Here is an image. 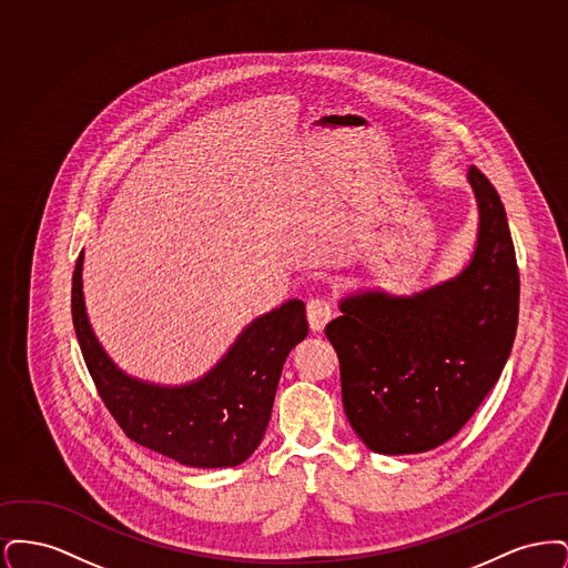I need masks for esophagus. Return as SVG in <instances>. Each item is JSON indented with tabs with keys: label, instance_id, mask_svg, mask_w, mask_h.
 Instances as JSON below:
<instances>
[{
	"label": "esophagus",
	"instance_id": "34e87169",
	"mask_svg": "<svg viewBox=\"0 0 568 568\" xmlns=\"http://www.w3.org/2000/svg\"><path fill=\"white\" fill-rule=\"evenodd\" d=\"M306 315H308V324L315 329V332H322L325 324L332 320L334 315V308L329 304V300L325 297H311L306 302Z\"/></svg>",
	"mask_w": 568,
	"mask_h": 568
}]
</instances>
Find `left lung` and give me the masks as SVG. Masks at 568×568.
<instances>
[{"mask_svg":"<svg viewBox=\"0 0 568 568\" xmlns=\"http://www.w3.org/2000/svg\"><path fill=\"white\" fill-rule=\"evenodd\" d=\"M466 179L479 209L470 262L413 296L349 294L325 325L347 419L375 454H422L456 436L514 347L519 272L507 213L479 168Z\"/></svg>","mask_w":568,"mask_h":568,"instance_id":"left-lung-1","label":"left lung"}]
</instances>
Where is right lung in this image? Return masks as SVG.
Here are the masks:
<instances>
[{"label": "right lung", "mask_w": 568, "mask_h": 568, "mask_svg": "<svg viewBox=\"0 0 568 568\" xmlns=\"http://www.w3.org/2000/svg\"><path fill=\"white\" fill-rule=\"evenodd\" d=\"M82 260L72 278V320L84 364L104 405L138 445L193 468L239 466L262 443L283 364L306 338V308L287 300L253 320L204 377L158 385L125 375L100 345L82 294Z\"/></svg>", "instance_id": "1"}]
</instances>
